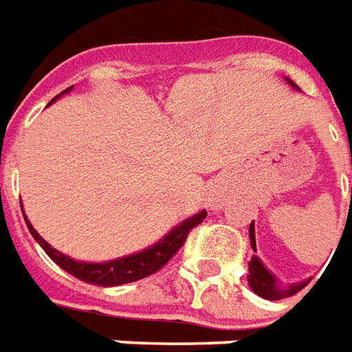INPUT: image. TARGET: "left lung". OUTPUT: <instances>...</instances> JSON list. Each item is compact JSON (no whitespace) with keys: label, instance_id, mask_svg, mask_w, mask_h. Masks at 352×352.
<instances>
[{"label":"left lung","instance_id":"left-lung-1","mask_svg":"<svg viewBox=\"0 0 352 352\" xmlns=\"http://www.w3.org/2000/svg\"><path fill=\"white\" fill-rule=\"evenodd\" d=\"M293 87H296L295 83L287 80ZM352 197V194H351ZM250 241H252V248L256 252V233H254V222L250 223ZM250 274H248V283L250 287L254 289V293L261 296V298H267V300H282V298H287V296L296 295L300 289L306 287V283H295V285H291V287H280L278 282H276V278L270 274L269 270L265 269V265H263L257 257H252V261H250Z\"/></svg>","mask_w":352,"mask_h":352}]
</instances>
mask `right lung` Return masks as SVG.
Returning <instances> with one entry per match:
<instances>
[{
    "mask_svg": "<svg viewBox=\"0 0 352 352\" xmlns=\"http://www.w3.org/2000/svg\"><path fill=\"white\" fill-rule=\"evenodd\" d=\"M65 89L63 93L70 91ZM61 93V95H63ZM57 98V96H56ZM54 98V100H56ZM52 100V102H54ZM207 216L205 210H201L199 214L192 216L188 220H184L183 223H179L177 228H173V231H169L168 235L164 236L162 241L156 242L155 246L143 250V252H138L134 256L121 257V259H113V261L108 263H85V261H74L70 259L69 256H63L59 254L57 250H54L44 241L43 236L38 235L35 228L31 226L30 220L23 216V220L30 228V233L33 235V239L41 244V248L48 254L52 261L57 263L65 272H69L78 280H82L85 283H93V285H100V287H116V285H123V283L136 282V280H142V278H147V276L155 274L158 270L162 269L164 265L175 256L177 252L181 250L186 239H188V233L194 228H197L199 223L203 222V218Z\"/></svg>",
    "mask_w": 352,
    "mask_h": 352,
    "instance_id": "obj_1",
    "label": "right lung"
}]
</instances>
